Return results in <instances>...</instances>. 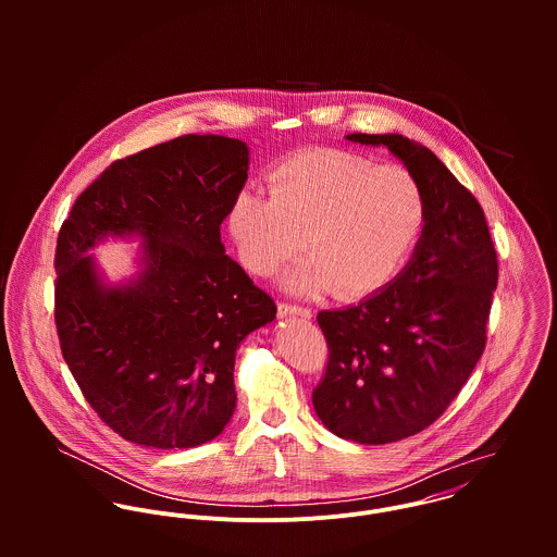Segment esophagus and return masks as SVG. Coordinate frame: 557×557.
<instances>
[{
  "mask_svg": "<svg viewBox=\"0 0 557 557\" xmlns=\"http://www.w3.org/2000/svg\"><path fill=\"white\" fill-rule=\"evenodd\" d=\"M278 315L287 318V315H300V318H313V311L309 307H300V305H292V302H278Z\"/></svg>",
  "mask_w": 557,
  "mask_h": 557,
  "instance_id": "obj_1",
  "label": "esophagus"
}]
</instances>
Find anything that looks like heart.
<instances>
[{
  "instance_id": "obj_1",
  "label": "heart",
  "mask_w": 557,
  "mask_h": 557,
  "mask_svg": "<svg viewBox=\"0 0 557 557\" xmlns=\"http://www.w3.org/2000/svg\"><path fill=\"white\" fill-rule=\"evenodd\" d=\"M270 193L242 188L230 232L242 265L257 276L274 274L307 246L311 257L287 276L294 292L371 296L403 270L426 225V195L409 169L345 150L281 162Z\"/></svg>"
}]
</instances>
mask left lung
Masks as SVG:
<instances>
[{"instance_id":"left-lung-1","label":"left lung","mask_w":557,"mask_h":557,"mask_svg":"<svg viewBox=\"0 0 557 557\" xmlns=\"http://www.w3.org/2000/svg\"><path fill=\"white\" fill-rule=\"evenodd\" d=\"M347 139L386 146L426 195L424 232L397 281L318 315L327 343L313 391L319 420L377 446L431 426L466 386L486 345L497 252L476 197L429 148L403 135Z\"/></svg>"}]
</instances>
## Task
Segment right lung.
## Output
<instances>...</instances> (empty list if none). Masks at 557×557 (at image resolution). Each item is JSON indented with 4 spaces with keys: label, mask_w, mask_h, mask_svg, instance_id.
Listing matches in <instances>:
<instances>
[{
    "label": "right lung",
    "mask_w": 557,
    "mask_h": 557,
    "mask_svg": "<svg viewBox=\"0 0 557 557\" xmlns=\"http://www.w3.org/2000/svg\"><path fill=\"white\" fill-rule=\"evenodd\" d=\"M246 171L238 139L182 135L111 162L62 223V356L98 418L133 444L171 450L214 440L236 409V349L276 315L221 242ZM122 233L147 239V268L133 286L104 290L84 252Z\"/></svg>",
    "instance_id": "obj_1"
}]
</instances>
